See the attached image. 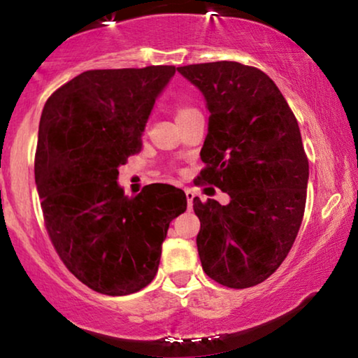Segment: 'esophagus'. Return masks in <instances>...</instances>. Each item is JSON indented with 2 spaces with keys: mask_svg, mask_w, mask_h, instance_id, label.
<instances>
[{
  "mask_svg": "<svg viewBox=\"0 0 358 358\" xmlns=\"http://www.w3.org/2000/svg\"><path fill=\"white\" fill-rule=\"evenodd\" d=\"M185 197H187V205L189 208H192V200L195 197V192L192 189H185Z\"/></svg>",
  "mask_w": 358,
  "mask_h": 358,
  "instance_id": "obj_1",
  "label": "esophagus"
}]
</instances>
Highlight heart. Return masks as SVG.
<instances>
[{"label":"heart","instance_id":"1","mask_svg":"<svg viewBox=\"0 0 358 358\" xmlns=\"http://www.w3.org/2000/svg\"><path fill=\"white\" fill-rule=\"evenodd\" d=\"M189 110H194V109H187V107H179V110H178V117H179V115H182V114H185V112H189Z\"/></svg>","mask_w":358,"mask_h":358}]
</instances>
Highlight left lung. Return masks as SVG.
Here are the masks:
<instances>
[{
  "label": "left lung",
  "mask_w": 358,
  "mask_h": 358,
  "mask_svg": "<svg viewBox=\"0 0 358 358\" xmlns=\"http://www.w3.org/2000/svg\"><path fill=\"white\" fill-rule=\"evenodd\" d=\"M202 92L208 131L199 182L229 195L227 205L194 199L205 273L248 288L280 267L301 227L310 166L298 122L271 78L238 62L179 66Z\"/></svg>",
  "instance_id": "1"
}]
</instances>
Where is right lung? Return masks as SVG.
Returning a JSON list of instances; mask_svg holds the SVG:
<instances>
[{
	"instance_id": "obj_1",
	"label": "right lung",
	"mask_w": 358,
	"mask_h": 358,
	"mask_svg": "<svg viewBox=\"0 0 358 358\" xmlns=\"http://www.w3.org/2000/svg\"><path fill=\"white\" fill-rule=\"evenodd\" d=\"M174 73L85 71L43 106L34 171L48 236L68 271L102 295H130L153 280L169 223L187 208L174 185L127 197L117 182Z\"/></svg>"
}]
</instances>
